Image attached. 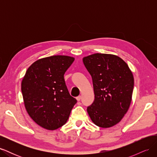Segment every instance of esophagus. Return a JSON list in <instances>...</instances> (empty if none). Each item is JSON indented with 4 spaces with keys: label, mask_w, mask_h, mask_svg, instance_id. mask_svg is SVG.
I'll return each instance as SVG.
<instances>
[{
    "label": "esophagus",
    "mask_w": 157,
    "mask_h": 157,
    "mask_svg": "<svg viewBox=\"0 0 157 157\" xmlns=\"http://www.w3.org/2000/svg\"><path fill=\"white\" fill-rule=\"evenodd\" d=\"M81 98H82V97L80 96H78V97H77V101H80V99H81Z\"/></svg>",
    "instance_id": "obj_1"
}]
</instances>
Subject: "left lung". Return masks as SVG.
Masks as SVG:
<instances>
[{"label":"left lung","instance_id":"left-lung-1","mask_svg":"<svg viewBox=\"0 0 157 157\" xmlns=\"http://www.w3.org/2000/svg\"><path fill=\"white\" fill-rule=\"evenodd\" d=\"M92 78L94 101L87 107L92 122L101 128L117 124L132 101L134 80L128 65L115 55L94 54L83 58Z\"/></svg>","mask_w":157,"mask_h":157}]
</instances>
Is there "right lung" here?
<instances>
[{
  "mask_svg": "<svg viewBox=\"0 0 157 157\" xmlns=\"http://www.w3.org/2000/svg\"><path fill=\"white\" fill-rule=\"evenodd\" d=\"M75 59L53 56L36 61L28 68L21 82L26 110L37 124L54 130L64 125L77 102L70 95L64 74Z\"/></svg>",
  "mask_w": 157,
  "mask_h": 157,
  "instance_id": "right-lung-1",
  "label": "right lung"
}]
</instances>
